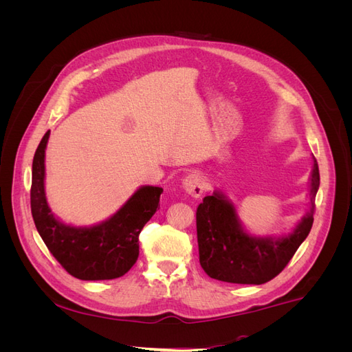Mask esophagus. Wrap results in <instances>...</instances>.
<instances>
[{
    "label": "esophagus",
    "mask_w": 352,
    "mask_h": 352,
    "mask_svg": "<svg viewBox=\"0 0 352 352\" xmlns=\"http://www.w3.org/2000/svg\"><path fill=\"white\" fill-rule=\"evenodd\" d=\"M184 189L192 198H201L206 190V184L198 173H190L184 179Z\"/></svg>",
    "instance_id": "34e87169"
}]
</instances>
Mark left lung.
<instances>
[{
  "label": "left lung",
  "instance_id": "8db88e82",
  "mask_svg": "<svg viewBox=\"0 0 352 352\" xmlns=\"http://www.w3.org/2000/svg\"><path fill=\"white\" fill-rule=\"evenodd\" d=\"M320 185L314 158L310 211L287 236L255 238L241 228L235 207L219 192L206 197L197 208L199 264L212 279L228 283L261 285L276 278L294 257L311 230L316 194Z\"/></svg>",
  "mask_w": 352,
  "mask_h": 352
}]
</instances>
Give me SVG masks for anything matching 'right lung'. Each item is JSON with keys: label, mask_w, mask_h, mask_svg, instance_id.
Returning a JSON list of instances; mask_svg holds the SVG:
<instances>
[{"label": "right lung", "mask_w": 352, "mask_h": 352, "mask_svg": "<svg viewBox=\"0 0 352 352\" xmlns=\"http://www.w3.org/2000/svg\"><path fill=\"white\" fill-rule=\"evenodd\" d=\"M42 138L32 163L30 210L35 226L50 252L73 278L80 280L117 279L131 270L140 255V233L160 207L158 186H142L113 217L92 228H73L57 220L47 204L45 148Z\"/></svg>", "instance_id": "add662e5"}]
</instances>
